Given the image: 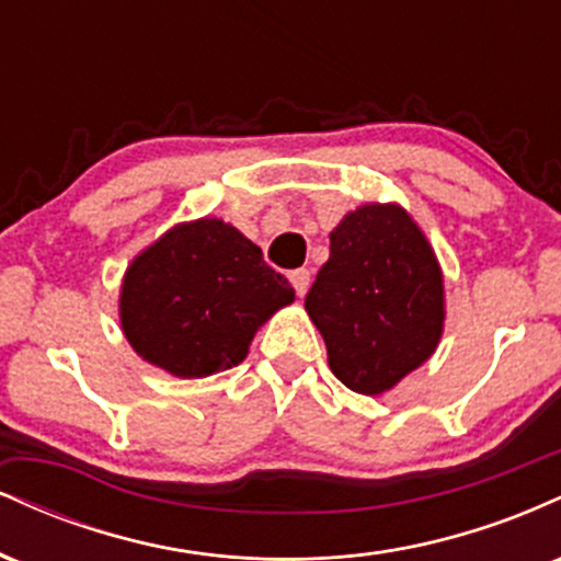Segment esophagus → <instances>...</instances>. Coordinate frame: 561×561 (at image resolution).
<instances>
[{"label":"esophagus","mask_w":561,"mask_h":561,"mask_svg":"<svg viewBox=\"0 0 561 561\" xmlns=\"http://www.w3.org/2000/svg\"><path fill=\"white\" fill-rule=\"evenodd\" d=\"M289 282H293L295 295L302 298V295L308 293V285H311V272H308V268H295V272L289 274Z\"/></svg>","instance_id":"obj_1"}]
</instances>
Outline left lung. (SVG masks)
Returning <instances> with one entry per match:
<instances>
[{"label": "left lung", "mask_w": 561, "mask_h": 561, "mask_svg": "<svg viewBox=\"0 0 561 561\" xmlns=\"http://www.w3.org/2000/svg\"><path fill=\"white\" fill-rule=\"evenodd\" d=\"M345 388L379 396L433 356L443 332V276L398 205H364L330 234V261L306 295Z\"/></svg>", "instance_id": "obj_1"}]
</instances>
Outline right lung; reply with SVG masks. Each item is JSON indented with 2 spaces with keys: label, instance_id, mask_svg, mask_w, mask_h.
<instances>
[{
  "label": "right lung",
  "instance_id": "add662e5",
  "mask_svg": "<svg viewBox=\"0 0 561 561\" xmlns=\"http://www.w3.org/2000/svg\"><path fill=\"white\" fill-rule=\"evenodd\" d=\"M295 289L259 244L218 218L182 224L128 266L121 324L145 362L208 377L248 356L253 334Z\"/></svg>",
  "mask_w": 561,
  "mask_h": 561
}]
</instances>
